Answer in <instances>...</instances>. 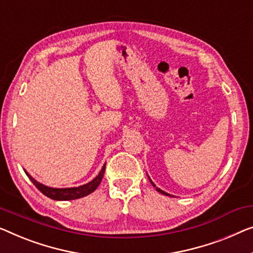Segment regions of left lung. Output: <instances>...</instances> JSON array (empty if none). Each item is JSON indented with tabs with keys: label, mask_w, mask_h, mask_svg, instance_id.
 I'll return each mask as SVG.
<instances>
[{
	"label": "left lung",
	"mask_w": 253,
	"mask_h": 253,
	"mask_svg": "<svg viewBox=\"0 0 253 253\" xmlns=\"http://www.w3.org/2000/svg\"><path fill=\"white\" fill-rule=\"evenodd\" d=\"M149 179H150V178H149ZM150 182H151V183H152V180H151V179H150ZM152 185H153V186H154V187H156V185H154V184H153V183H152ZM156 190H157V191H158V192H159V193H161V194H165V195H168V197H169V195H170V194H168V193H166V192H164V191H163V190H160V188H158V187H156ZM170 197H171V195H170Z\"/></svg>",
	"instance_id": "left-lung-1"
}]
</instances>
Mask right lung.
<instances>
[{"instance_id": "add662e5", "label": "right lung", "mask_w": 253, "mask_h": 253, "mask_svg": "<svg viewBox=\"0 0 253 253\" xmlns=\"http://www.w3.org/2000/svg\"><path fill=\"white\" fill-rule=\"evenodd\" d=\"M105 170V165L103 166L102 170L99 172L95 178H94L92 182H89L85 185L78 186V187H69V188H53V187H48L45 186L43 184H41L33 178L28 172H26V175L29 177V179L32 180L34 185H35L39 190L42 192L44 195H46L47 198L53 199V200H58V201H66V200H75V199H79L83 197H86L94 192L97 188V186L100 185L101 180L103 178V174Z\"/></svg>"}]
</instances>
